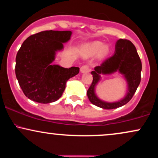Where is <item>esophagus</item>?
<instances>
[{"label": "esophagus", "mask_w": 158, "mask_h": 158, "mask_svg": "<svg viewBox=\"0 0 158 158\" xmlns=\"http://www.w3.org/2000/svg\"><path fill=\"white\" fill-rule=\"evenodd\" d=\"M81 73H88L90 71V68L88 64H84L80 68Z\"/></svg>", "instance_id": "obj_1"}]
</instances>
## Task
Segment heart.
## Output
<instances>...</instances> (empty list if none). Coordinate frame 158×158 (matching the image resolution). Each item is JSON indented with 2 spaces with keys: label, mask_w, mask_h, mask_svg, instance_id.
<instances>
[{
  "label": "heart",
  "mask_w": 158,
  "mask_h": 158,
  "mask_svg": "<svg viewBox=\"0 0 158 158\" xmlns=\"http://www.w3.org/2000/svg\"><path fill=\"white\" fill-rule=\"evenodd\" d=\"M108 52L107 47H103V44L99 41H95L88 44L83 49V53L85 56H91L99 52L101 56L106 55Z\"/></svg>",
  "instance_id": "heart-1"
}]
</instances>
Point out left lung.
Listing matches in <instances>:
<instances>
[{
	"label": "left lung",
	"instance_id": "left-lung-1",
	"mask_svg": "<svg viewBox=\"0 0 158 158\" xmlns=\"http://www.w3.org/2000/svg\"><path fill=\"white\" fill-rule=\"evenodd\" d=\"M141 70L142 63L133 43L129 40L119 39L116 44V51L114 55L106 59L91 72L93 81L87 91L90 102L104 109H114L126 105L133 97L140 83ZM117 70L124 74L128 81V94L124 99L119 102L113 103L102 102L94 94L95 85L100 78L99 74L112 73Z\"/></svg>",
	"mask_w": 158,
	"mask_h": 158
}]
</instances>
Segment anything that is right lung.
<instances>
[{
	"mask_svg": "<svg viewBox=\"0 0 158 158\" xmlns=\"http://www.w3.org/2000/svg\"><path fill=\"white\" fill-rule=\"evenodd\" d=\"M70 31L46 30L30 35L23 42L15 59V75L23 94L39 103L55 102L61 97L67 81L79 68L52 65L56 52L70 39Z\"/></svg>",
	"mask_w": 158,
	"mask_h": 158,
	"instance_id": "obj_1",
	"label": "right lung"
}]
</instances>
